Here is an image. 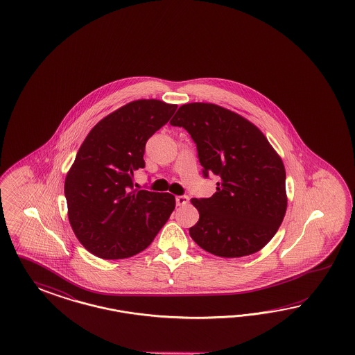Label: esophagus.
I'll return each mask as SVG.
<instances>
[{"instance_id":"esophagus-1","label":"esophagus","mask_w":355,"mask_h":355,"mask_svg":"<svg viewBox=\"0 0 355 355\" xmlns=\"http://www.w3.org/2000/svg\"><path fill=\"white\" fill-rule=\"evenodd\" d=\"M175 203H177V205H187L189 203V196H186V195L175 196Z\"/></svg>"}]
</instances>
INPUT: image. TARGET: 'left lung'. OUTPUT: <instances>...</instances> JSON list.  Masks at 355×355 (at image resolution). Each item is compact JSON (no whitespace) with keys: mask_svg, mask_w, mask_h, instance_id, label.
I'll return each instance as SVG.
<instances>
[{"mask_svg":"<svg viewBox=\"0 0 355 355\" xmlns=\"http://www.w3.org/2000/svg\"><path fill=\"white\" fill-rule=\"evenodd\" d=\"M171 125L191 135L205 178H218L211 198L191 199L199 211L189 230L195 243L221 258L258 252L279 230L288 205L277 152L254 123L215 104H184Z\"/></svg>","mask_w":355,"mask_h":355,"instance_id":"left-lung-1","label":"left lung"}]
</instances>
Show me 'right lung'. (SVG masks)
<instances>
[{
	"label": "right lung",
	"instance_id": "1",
	"mask_svg": "<svg viewBox=\"0 0 355 355\" xmlns=\"http://www.w3.org/2000/svg\"><path fill=\"white\" fill-rule=\"evenodd\" d=\"M177 105L137 100L89 131L64 180L67 215L79 242L101 259L130 258L148 248L175 207L172 193L134 190L146 143Z\"/></svg>",
	"mask_w": 355,
	"mask_h": 355
}]
</instances>
